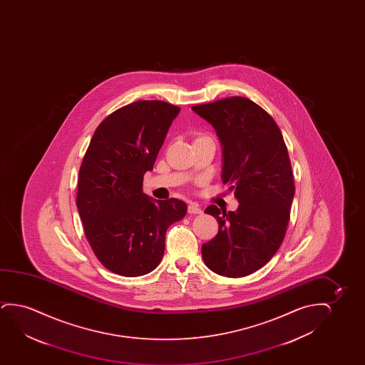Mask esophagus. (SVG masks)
<instances>
[{
  "mask_svg": "<svg viewBox=\"0 0 365 365\" xmlns=\"http://www.w3.org/2000/svg\"><path fill=\"white\" fill-rule=\"evenodd\" d=\"M188 213H190V215H200L202 210L197 205H188Z\"/></svg>",
  "mask_w": 365,
  "mask_h": 365,
  "instance_id": "esophagus-1",
  "label": "esophagus"
}]
</instances>
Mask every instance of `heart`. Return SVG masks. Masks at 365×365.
Returning a JSON list of instances; mask_svg holds the SVG:
<instances>
[{
	"mask_svg": "<svg viewBox=\"0 0 365 365\" xmlns=\"http://www.w3.org/2000/svg\"><path fill=\"white\" fill-rule=\"evenodd\" d=\"M205 137H207V135H200V133H198V135H195V140H200V138H205Z\"/></svg>",
	"mask_w": 365,
	"mask_h": 365,
	"instance_id": "heart-1",
	"label": "heart"
}]
</instances>
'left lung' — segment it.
<instances>
[{
	"mask_svg": "<svg viewBox=\"0 0 365 365\" xmlns=\"http://www.w3.org/2000/svg\"><path fill=\"white\" fill-rule=\"evenodd\" d=\"M192 110L217 130L223 145L222 182L240 202L235 212L205 208L220 228L202 245V257L217 274H252L273 258L289 225L294 177L283 135L268 112L240 96Z\"/></svg>",
	"mask_w": 365,
	"mask_h": 365,
	"instance_id": "1",
	"label": "left lung"
}]
</instances>
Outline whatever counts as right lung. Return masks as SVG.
<instances>
[{"label":"right lung","mask_w":365,"mask_h":365,"mask_svg":"<svg viewBox=\"0 0 365 365\" xmlns=\"http://www.w3.org/2000/svg\"><path fill=\"white\" fill-rule=\"evenodd\" d=\"M180 110L163 101L123 106L101 122L83 155L76 205L97 259L115 274L155 269L167 228L187 213L182 200H153L142 192Z\"/></svg>","instance_id":"add662e5"}]
</instances>
